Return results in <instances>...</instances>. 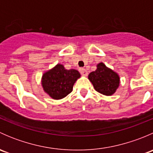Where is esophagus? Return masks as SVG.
Returning a JSON list of instances; mask_svg holds the SVG:
<instances>
[{"label":"esophagus","instance_id":"34e87169","mask_svg":"<svg viewBox=\"0 0 153 153\" xmlns=\"http://www.w3.org/2000/svg\"><path fill=\"white\" fill-rule=\"evenodd\" d=\"M80 72H81V74L83 75V76H87L88 72H87V71H86V69L82 68V69H81V70H80Z\"/></svg>","mask_w":153,"mask_h":153}]
</instances>
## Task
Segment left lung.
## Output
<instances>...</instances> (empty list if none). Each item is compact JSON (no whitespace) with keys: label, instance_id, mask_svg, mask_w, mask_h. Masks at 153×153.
I'll use <instances>...</instances> for the list:
<instances>
[{"label":"left lung","instance_id":"obj_1","mask_svg":"<svg viewBox=\"0 0 153 153\" xmlns=\"http://www.w3.org/2000/svg\"><path fill=\"white\" fill-rule=\"evenodd\" d=\"M88 79L97 92L107 96L113 95L120 84L118 74L102 62L97 64L96 70L89 74Z\"/></svg>","mask_w":153,"mask_h":153}]
</instances>
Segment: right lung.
Here are the masks:
<instances>
[{"label": "right lung", "instance_id": "1", "mask_svg": "<svg viewBox=\"0 0 153 153\" xmlns=\"http://www.w3.org/2000/svg\"><path fill=\"white\" fill-rule=\"evenodd\" d=\"M80 77L81 74L76 69H66L64 65L58 64L43 74L41 84L44 92L52 99L60 100L72 92Z\"/></svg>", "mask_w": 153, "mask_h": 153}]
</instances>
